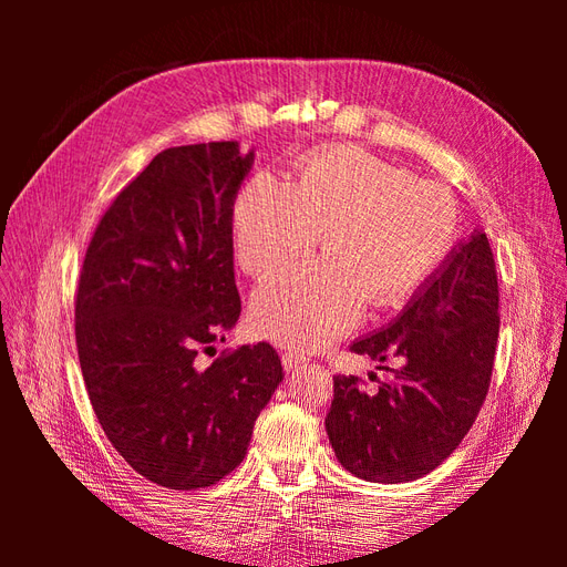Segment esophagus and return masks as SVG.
<instances>
[{
	"label": "esophagus",
	"mask_w": 567,
	"mask_h": 567,
	"mask_svg": "<svg viewBox=\"0 0 567 567\" xmlns=\"http://www.w3.org/2000/svg\"><path fill=\"white\" fill-rule=\"evenodd\" d=\"M307 362H310V359H307V357L300 354V352H284V354H281V364H284L286 371H296V369L305 367Z\"/></svg>",
	"instance_id": "obj_1"
}]
</instances>
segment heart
Segmentation results:
<instances>
[{
	"label": "heart",
	"mask_w": 567,
	"mask_h": 567,
	"mask_svg": "<svg viewBox=\"0 0 567 567\" xmlns=\"http://www.w3.org/2000/svg\"><path fill=\"white\" fill-rule=\"evenodd\" d=\"M461 225L456 198L435 182L364 148L315 153L296 184L257 173L231 215L236 260L269 277L307 255L321 234L323 257L255 290L252 329L281 346L317 350L350 333L371 307H394L433 277Z\"/></svg>",
	"instance_id": "1"
}]
</instances>
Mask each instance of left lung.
<instances>
[{"label":"left lung","mask_w":567,"mask_h":567,"mask_svg":"<svg viewBox=\"0 0 567 567\" xmlns=\"http://www.w3.org/2000/svg\"><path fill=\"white\" fill-rule=\"evenodd\" d=\"M499 338V286L483 229L458 241L404 310L352 342L375 362L398 357L369 392L336 375L326 435L342 468L369 483H409L435 471L483 406Z\"/></svg>","instance_id":"obj_1"}]
</instances>
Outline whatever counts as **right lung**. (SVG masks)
Returning <instances> with one entry per match:
<instances>
[{"instance_id": "1", "label": "right lung", "mask_w": 567, "mask_h": 567, "mask_svg": "<svg viewBox=\"0 0 567 567\" xmlns=\"http://www.w3.org/2000/svg\"><path fill=\"white\" fill-rule=\"evenodd\" d=\"M252 163L238 142L165 148L117 194L84 255V385L113 447L161 487L200 489L229 475L284 381L269 342L196 364L241 315L231 215Z\"/></svg>"}]
</instances>
